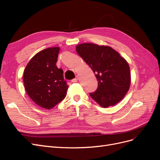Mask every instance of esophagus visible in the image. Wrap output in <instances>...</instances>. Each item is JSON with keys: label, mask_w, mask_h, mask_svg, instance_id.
<instances>
[{"label": "esophagus", "mask_w": 160, "mask_h": 160, "mask_svg": "<svg viewBox=\"0 0 160 160\" xmlns=\"http://www.w3.org/2000/svg\"><path fill=\"white\" fill-rule=\"evenodd\" d=\"M78 78H79V76H76V78H75L74 79H73L72 80V82H76L77 81H78Z\"/></svg>", "instance_id": "1"}]
</instances>
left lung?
Wrapping results in <instances>:
<instances>
[{
    "label": "left lung",
    "instance_id": "obj_1",
    "mask_svg": "<svg viewBox=\"0 0 160 160\" xmlns=\"http://www.w3.org/2000/svg\"><path fill=\"white\" fill-rule=\"evenodd\" d=\"M77 53L95 74L98 86L91 98L102 108L121 101L131 83L130 66L117 51L108 46L82 43L76 46Z\"/></svg>",
    "mask_w": 160,
    "mask_h": 160
}]
</instances>
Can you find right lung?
Returning <instances> with one entry per match:
<instances>
[{
	"label": "right lung",
	"mask_w": 160,
	"mask_h": 160,
	"mask_svg": "<svg viewBox=\"0 0 160 160\" xmlns=\"http://www.w3.org/2000/svg\"><path fill=\"white\" fill-rule=\"evenodd\" d=\"M60 47L40 51L28 62L24 70L26 92L34 102L46 110L52 109L66 96L63 70L56 66Z\"/></svg>",
	"instance_id": "1"
}]
</instances>
